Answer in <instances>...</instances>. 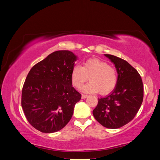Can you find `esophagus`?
<instances>
[{"label":"esophagus","mask_w":160,"mask_h":160,"mask_svg":"<svg viewBox=\"0 0 160 160\" xmlns=\"http://www.w3.org/2000/svg\"><path fill=\"white\" fill-rule=\"evenodd\" d=\"M87 98H88V95H85V94H82V95H81V98L82 99H85Z\"/></svg>","instance_id":"obj_1"}]
</instances>
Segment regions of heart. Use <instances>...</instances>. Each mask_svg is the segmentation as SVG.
<instances>
[{"label": "heart", "mask_w": 160, "mask_h": 160, "mask_svg": "<svg viewBox=\"0 0 160 160\" xmlns=\"http://www.w3.org/2000/svg\"><path fill=\"white\" fill-rule=\"evenodd\" d=\"M71 77L72 85L77 89H80L89 77L90 82L82 90L85 93L99 92L101 95H108L113 91L118 81L117 69L98 58L88 59L82 67L74 66Z\"/></svg>", "instance_id": "b5f03b06"}]
</instances>
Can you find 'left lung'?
Listing matches in <instances>:
<instances>
[{
    "instance_id": "left-lung-1",
    "label": "left lung",
    "mask_w": 160,
    "mask_h": 160,
    "mask_svg": "<svg viewBox=\"0 0 160 160\" xmlns=\"http://www.w3.org/2000/svg\"><path fill=\"white\" fill-rule=\"evenodd\" d=\"M115 64L118 74L117 85L111 93L99 99L93 114L103 126L118 129L136 115L143 99V86L138 71L119 57L105 54Z\"/></svg>"
}]
</instances>
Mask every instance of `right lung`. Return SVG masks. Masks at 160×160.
Wrapping results in <instances>:
<instances>
[{"mask_svg":"<svg viewBox=\"0 0 160 160\" xmlns=\"http://www.w3.org/2000/svg\"><path fill=\"white\" fill-rule=\"evenodd\" d=\"M76 60L69 51L53 52L34 65L27 76L21 105L28 123L42 133L63 128L81 98L71 77Z\"/></svg>","mask_w":160,"mask_h":160,"instance_id":"add662e5","label":"right lung"}]
</instances>
